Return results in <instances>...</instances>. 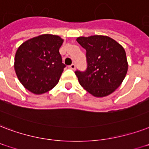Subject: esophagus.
I'll return each mask as SVG.
<instances>
[{"label":"esophagus","instance_id":"obj_1","mask_svg":"<svg viewBox=\"0 0 149 149\" xmlns=\"http://www.w3.org/2000/svg\"><path fill=\"white\" fill-rule=\"evenodd\" d=\"M69 68L71 69V70H74V69H75V64H72L71 65H70V66H69Z\"/></svg>","mask_w":149,"mask_h":149}]
</instances>
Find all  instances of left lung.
<instances>
[{"mask_svg":"<svg viewBox=\"0 0 149 149\" xmlns=\"http://www.w3.org/2000/svg\"><path fill=\"white\" fill-rule=\"evenodd\" d=\"M77 42L86 50L87 61L85 71H75L80 85L95 97L113 93L128 69L124 47L107 36H81Z\"/></svg>","mask_w":149,"mask_h":149,"instance_id":"left-lung-1","label":"left lung"}]
</instances>
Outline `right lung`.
<instances>
[{"label":"right lung","instance_id":"right-lung-1","mask_svg":"<svg viewBox=\"0 0 149 149\" xmlns=\"http://www.w3.org/2000/svg\"><path fill=\"white\" fill-rule=\"evenodd\" d=\"M63 42L58 36L43 34L25 41L18 47L15 71L19 81L29 92L43 94L58 83L65 68L59 53Z\"/></svg>","mask_w":149,"mask_h":149}]
</instances>
